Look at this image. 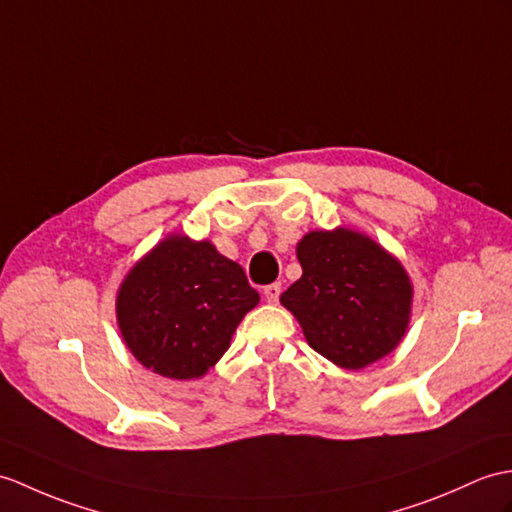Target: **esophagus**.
Here are the masks:
<instances>
[{
	"instance_id": "esophagus-1",
	"label": "esophagus",
	"mask_w": 512,
	"mask_h": 512,
	"mask_svg": "<svg viewBox=\"0 0 512 512\" xmlns=\"http://www.w3.org/2000/svg\"><path fill=\"white\" fill-rule=\"evenodd\" d=\"M279 294H281V283H270L264 288V296H266L268 303H277Z\"/></svg>"
}]
</instances>
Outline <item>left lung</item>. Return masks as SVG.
<instances>
[{
    "label": "left lung",
    "mask_w": 512,
    "mask_h": 512,
    "mask_svg": "<svg viewBox=\"0 0 512 512\" xmlns=\"http://www.w3.org/2000/svg\"><path fill=\"white\" fill-rule=\"evenodd\" d=\"M303 277L281 294L310 347L358 371L406 334L412 288L406 270L368 237L338 229L307 233L296 246Z\"/></svg>",
    "instance_id": "8db88e82"
}]
</instances>
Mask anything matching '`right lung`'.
Here are the masks:
<instances>
[{"label": "right lung", "instance_id": "obj_1", "mask_svg": "<svg viewBox=\"0 0 512 512\" xmlns=\"http://www.w3.org/2000/svg\"><path fill=\"white\" fill-rule=\"evenodd\" d=\"M259 303L240 264L209 242L172 235L139 261L117 296V323L135 358L170 379L205 375Z\"/></svg>", "mask_w": 512, "mask_h": 512}]
</instances>
